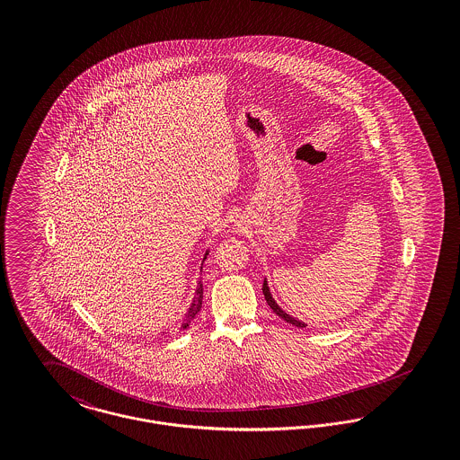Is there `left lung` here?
Masks as SVG:
<instances>
[{
  "mask_svg": "<svg viewBox=\"0 0 460 460\" xmlns=\"http://www.w3.org/2000/svg\"><path fill=\"white\" fill-rule=\"evenodd\" d=\"M263 296H265V300H267V304L269 306L281 317V319H285L286 323H289V324H293V326H296V328H305V324L304 323H300V321H296L295 317H289L286 312H283L279 305L272 300V296H270V293H269V288H267V281H263L262 286Z\"/></svg>",
  "mask_w": 460,
  "mask_h": 460,
  "instance_id": "obj_1",
  "label": "left lung"
}]
</instances>
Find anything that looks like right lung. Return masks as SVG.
I'll use <instances>...</instances> for the list:
<instances>
[{
  "instance_id": "obj_1",
  "label": "right lung",
  "mask_w": 460,
  "mask_h": 460,
  "mask_svg": "<svg viewBox=\"0 0 460 460\" xmlns=\"http://www.w3.org/2000/svg\"><path fill=\"white\" fill-rule=\"evenodd\" d=\"M201 304H203V285L198 283L197 296H195V300H193V305L188 310V314H186V317H184V323H182V326H181V331L190 328L191 321L197 317L198 312L201 310Z\"/></svg>"
}]
</instances>
